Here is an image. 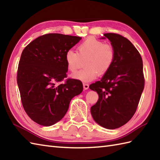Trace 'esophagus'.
I'll return each mask as SVG.
<instances>
[{
  "mask_svg": "<svg viewBox=\"0 0 160 160\" xmlns=\"http://www.w3.org/2000/svg\"><path fill=\"white\" fill-rule=\"evenodd\" d=\"M89 85L88 84H87V83H83V87H84V89H89Z\"/></svg>",
  "mask_w": 160,
  "mask_h": 160,
  "instance_id": "obj_1",
  "label": "esophagus"
}]
</instances>
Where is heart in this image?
I'll use <instances>...</instances> for the list:
<instances>
[{
    "mask_svg": "<svg viewBox=\"0 0 160 160\" xmlns=\"http://www.w3.org/2000/svg\"><path fill=\"white\" fill-rule=\"evenodd\" d=\"M115 55V49L111 44L89 37L78 45L77 52L68 50L64 59L68 70L72 73L80 67L82 60L86 59L84 62L85 68L71 75V77L82 82H90L96 79L98 75L103 76L110 70Z\"/></svg>",
    "mask_w": 160,
    "mask_h": 160,
    "instance_id": "obj_1",
    "label": "heart"
}]
</instances>
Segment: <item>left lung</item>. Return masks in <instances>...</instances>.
I'll list each match as a JSON object with an SVG mask.
<instances>
[{"label": "left lung", "mask_w": 160, "mask_h": 160, "mask_svg": "<svg viewBox=\"0 0 160 160\" xmlns=\"http://www.w3.org/2000/svg\"><path fill=\"white\" fill-rule=\"evenodd\" d=\"M104 36L116 55L110 70L89 86L99 96L91 113L98 124L115 129L127 123L137 110L144 87L143 63L138 49L125 37L114 33Z\"/></svg>", "instance_id": "left-lung-1"}]
</instances>
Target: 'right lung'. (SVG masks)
I'll return each instance as SVG.
<instances>
[{
  "label": "right lung",
  "instance_id": "add662e5",
  "mask_svg": "<svg viewBox=\"0 0 160 160\" xmlns=\"http://www.w3.org/2000/svg\"><path fill=\"white\" fill-rule=\"evenodd\" d=\"M81 40L79 36L47 33L23 49L17 71V83L24 110L37 124L57 123L68 111L72 98L82 93V83L67 78L65 53Z\"/></svg>",
  "mask_w": 160,
  "mask_h": 160
}]
</instances>
